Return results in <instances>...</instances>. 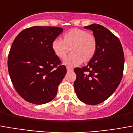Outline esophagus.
Segmentation results:
<instances>
[{
	"label": "esophagus",
	"instance_id": "esophagus-1",
	"mask_svg": "<svg viewBox=\"0 0 133 133\" xmlns=\"http://www.w3.org/2000/svg\"><path fill=\"white\" fill-rule=\"evenodd\" d=\"M66 69H67V71H68V72H70V71H72V69L71 68H70V67H67Z\"/></svg>",
	"mask_w": 133,
	"mask_h": 133
}]
</instances>
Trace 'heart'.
I'll list each match as a JSON object with an SVG mask.
<instances>
[{
  "label": "heart",
  "instance_id": "b5f03b06",
  "mask_svg": "<svg viewBox=\"0 0 133 133\" xmlns=\"http://www.w3.org/2000/svg\"><path fill=\"white\" fill-rule=\"evenodd\" d=\"M70 48L72 53L64 59L63 64L77 66L82 61L87 63L94 58L97 52V40L88 31L74 28L63 34L62 41L55 39L52 42V51L60 59L64 58Z\"/></svg>",
  "mask_w": 133,
  "mask_h": 133
}]
</instances>
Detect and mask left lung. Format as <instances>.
Here are the masks:
<instances>
[{
    "mask_svg": "<svg viewBox=\"0 0 133 133\" xmlns=\"http://www.w3.org/2000/svg\"><path fill=\"white\" fill-rule=\"evenodd\" d=\"M93 31L97 52L86 66L76 68L75 91L84 104L97 105L107 100L121 81L124 54L119 39L106 27L97 24L84 26Z\"/></svg>",
    "mask_w": 133,
    "mask_h": 133,
    "instance_id": "8db88e82",
    "label": "left lung"
}]
</instances>
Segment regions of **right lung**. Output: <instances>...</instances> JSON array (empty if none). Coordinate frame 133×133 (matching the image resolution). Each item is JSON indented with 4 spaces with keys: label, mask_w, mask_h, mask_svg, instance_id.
<instances>
[{
    "label": "right lung",
    "mask_w": 133,
    "mask_h": 133,
    "mask_svg": "<svg viewBox=\"0 0 133 133\" xmlns=\"http://www.w3.org/2000/svg\"><path fill=\"white\" fill-rule=\"evenodd\" d=\"M63 31L58 26H34L22 31L12 44L8 68L15 89L26 102L41 105L56 97L67 72L51 44Z\"/></svg>",
    "instance_id": "right-lung-1"
}]
</instances>
